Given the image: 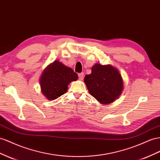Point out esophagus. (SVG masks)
Segmentation results:
<instances>
[{"label": "esophagus", "mask_w": 160, "mask_h": 160, "mask_svg": "<svg viewBox=\"0 0 160 160\" xmlns=\"http://www.w3.org/2000/svg\"><path fill=\"white\" fill-rule=\"evenodd\" d=\"M78 77H79V79L80 81H82L83 79V77H84V73L83 72H81V73H79V74L78 75Z\"/></svg>", "instance_id": "34e87169"}]
</instances>
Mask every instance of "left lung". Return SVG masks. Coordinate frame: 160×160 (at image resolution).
Wrapping results in <instances>:
<instances>
[{
  "mask_svg": "<svg viewBox=\"0 0 160 160\" xmlns=\"http://www.w3.org/2000/svg\"><path fill=\"white\" fill-rule=\"evenodd\" d=\"M84 82L89 93L102 104L114 102L123 89L121 75L110 64H96L92 68V73L85 75Z\"/></svg>",
  "mask_w": 160,
  "mask_h": 160,
  "instance_id": "obj_1",
  "label": "left lung"
}]
</instances>
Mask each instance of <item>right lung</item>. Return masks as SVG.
<instances>
[{
  "label": "right lung",
  "instance_id": "add662e5",
  "mask_svg": "<svg viewBox=\"0 0 160 160\" xmlns=\"http://www.w3.org/2000/svg\"><path fill=\"white\" fill-rule=\"evenodd\" d=\"M77 79L78 75L72 68L58 60H55L45 68L41 75L40 83L42 93L48 100H55L65 93L68 85Z\"/></svg>",
  "mask_w": 160,
  "mask_h": 160
}]
</instances>
